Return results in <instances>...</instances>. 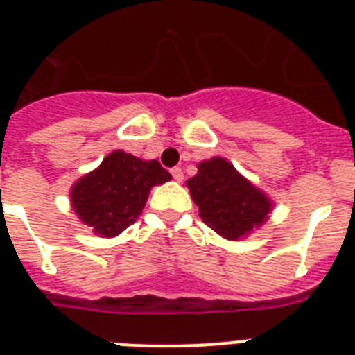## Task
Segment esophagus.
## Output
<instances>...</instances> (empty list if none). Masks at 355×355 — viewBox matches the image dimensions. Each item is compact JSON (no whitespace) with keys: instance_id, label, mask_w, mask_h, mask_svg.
<instances>
[{"instance_id":"esophagus-1","label":"esophagus","mask_w":355,"mask_h":355,"mask_svg":"<svg viewBox=\"0 0 355 355\" xmlns=\"http://www.w3.org/2000/svg\"><path fill=\"white\" fill-rule=\"evenodd\" d=\"M171 174H172V178H174V181H178V183H181V181H183V178H184L183 171H181L180 166H175V168H172Z\"/></svg>"}]
</instances>
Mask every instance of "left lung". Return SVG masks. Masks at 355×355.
I'll list each match as a JSON object with an SVG mask.
<instances>
[{
  "label": "left lung",
  "mask_w": 355,
  "mask_h": 355,
  "mask_svg": "<svg viewBox=\"0 0 355 355\" xmlns=\"http://www.w3.org/2000/svg\"><path fill=\"white\" fill-rule=\"evenodd\" d=\"M187 189L199 217L228 241H241L259 230L275 207L268 193L220 156L198 163V174L187 181Z\"/></svg>",
  "instance_id": "obj_1"
}]
</instances>
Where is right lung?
<instances>
[{"label":"right lung","mask_w":355,"mask_h":355,"mask_svg":"<svg viewBox=\"0 0 355 355\" xmlns=\"http://www.w3.org/2000/svg\"><path fill=\"white\" fill-rule=\"evenodd\" d=\"M172 175L156 159H140L113 150L95 171L78 178L69 190L77 217L98 237H116L129 228L145 208L150 189Z\"/></svg>","instance_id":"right-lung-1"}]
</instances>
